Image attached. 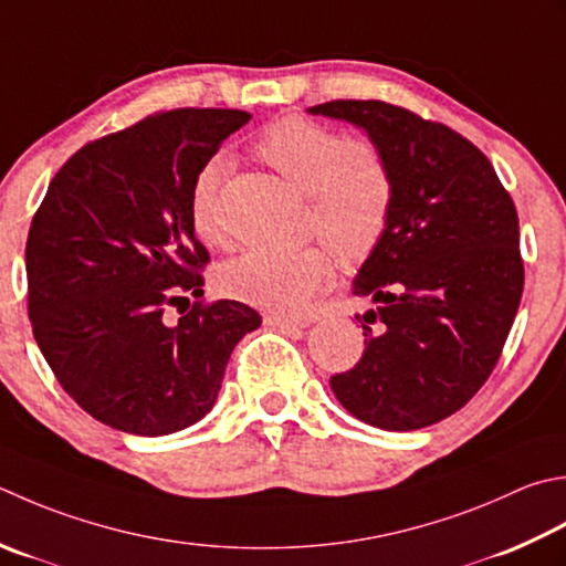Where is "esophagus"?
<instances>
[{
  "instance_id": "1",
  "label": "esophagus",
  "mask_w": 566,
  "mask_h": 566,
  "mask_svg": "<svg viewBox=\"0 0 566 566\" xmlns=\"http://www.w3.org/2000/svg\"><path fill=\"white\" fill-rule=\"evenodd\" d=\"M264 324L272 326V328H280L286 331V334H292V331H302L308 326L306 318H290V316H280V314H268L264 316Z\"/></svg>"
}]
</instances>
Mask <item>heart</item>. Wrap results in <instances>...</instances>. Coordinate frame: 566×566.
<instances>
[{
  "label": "heart",
  "instance_id": "heart-1",
  "mask_svg": "<svg viewBox=\"0 0 566 566\" xmlns=\"http://www.w3.org/2000/svg\"><path fill=\"white\" fill-rule=\"evenodd\" d=\"M252 149L308 196L312 230L343 262L368 260L380 245L395 203V179L382 149L368 137H346L304 115H284L264 127ZM226 161H206L193 176L191 226L208 245L223 242L216 216ZM336 276L324 248L296 252L250 250L220 264L216 286L230 298L282 316L308 314Z\"/></svg>",
  "mask_w": 566,
  "mask_h": 566
}]
</instances>
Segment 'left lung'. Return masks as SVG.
Returning a JSON list of instances; mask_svg holds the SVG:
<instances>
[{"label": "left lung", "instance_id": "left-lung-1", "mask_svg": "<svg viewBox=\"0 0 566 566\" xmlns=\"http://www.w3.org/2000/svg\"><path fill=\"white\" fill-rule=\"evenodd\" d=\"M308 113L360 127L395 179L390 223L353 282L376 328L363 324V358L331 390L365 424H437L481 390L511 334L525 284L513 198L489 157L441 122L382 99Z\"/></svg>", "mask_w": 566, "mask_h": 566}]
</instances>
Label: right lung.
Masks as SVG:
<instances>
[{
	"label": "right lung",
	"instance_id": "add662e5",
	"mask_svg": "<svg viewBox=\"0 0 566 566\" xmlns=\"http://www.w3.org/2000/svg\"><path fill=\"white\" fill-rule=\"evenodd\" d=\"M250 122L181 107L77 149L49 184L27 240L29 318L43 358L87 415L137 437L203 419L232 348L262 324L248 304L203 296L208 250L191 226L193 176Z\"/></svg>",
	"mask_w": 566,
	"mask_h": 566
}]
</instances>
